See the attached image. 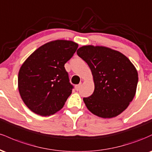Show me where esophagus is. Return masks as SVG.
<instances>
[{
    "mask_svg": "<svg viewBox=\"0 0 152 152\" xmlns=\"http://www.w3.org/2000/svg\"><path fill=\"white\" fill-rule=\"evenodd\" d=\"M81 86V83H79V84H78V85H76V86H75V88H76V89L78 91V90L80 89Z\"/></svg>",
    "mask_w": 152,
    "mask_h": 152,
    "instance_id": "obj_1",
    "label": "esophagus"
}]
</instances>
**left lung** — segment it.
Masks as SVG:
<instances>
[{
	"mask_svg": "<svg viewBox=\"0 0 152 152\" xmlns=\"http://www.w3.org/2000/svg\"><path fill=\"white\" fill-rule=\"evenodd\" d=\"M76 53L87 63L94 78V93L83 99L87 109L105 118L119 115L135 96L136 68L124 54L106 47L84 46Z\"/></svg>",
	"mask_w": 152,
	"mask_h": 152,
	"instance_id": "8db88e82",
	"label": "left lung"
}]
</instances>
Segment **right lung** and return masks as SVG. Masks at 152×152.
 Segmentation results:
<instances>
[{"instance_id": "add662e5", "label": "right lung", "mask_w": 152, "mask_h": 152, "mask_svg": "<svg viewBox=\"0 0 152 152\" xmlns=\"http://www.w3.org/2000/svg\"><path fill=\"white\" fill-rule=\"evenodd\" d=\"M77 43L56 40L36 49L18 73L22 100L33 112L49 116L61 109L74 88L64 65L74 56Z\"/></svg>"}]
</instances>
